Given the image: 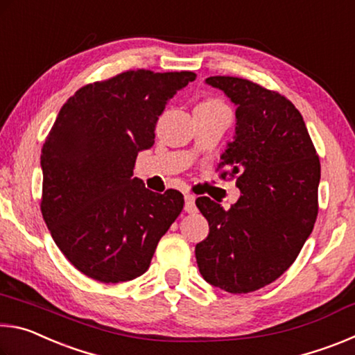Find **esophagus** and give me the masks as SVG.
Listing matches in <instances>:
<instances>
[{
    "instance_id": "esophagus-1",
    "label": "esophagus",
    "mask_w": 355,
    "mask_h": 355,
    "mask_svg": "<svg viewBox=\"0 0 355 355\" xmlns=\"http://www.w3.org/2000/svg\"><path fill=\"white\" fill-rule=\"evenodd\" d=\"M184 211L186 213H196V197L192 194H184Z\"/></svg>"
}]
</instances>
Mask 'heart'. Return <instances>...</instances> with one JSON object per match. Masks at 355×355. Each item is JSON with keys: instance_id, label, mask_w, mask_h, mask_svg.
Instances as JSON below:
<instances>
[{"instance_id": "obj_1", "label": "heart", "mask_w": 355, "mask_h": 355, "mask_svg": "<svg viewBox=\"0 0 355 355\" xmlns=\"http://www.w3.org/2000/svg\"><path fill=\"white\" fill-rule=\"evenodd\" d=\"M203 103H208V105H216V103H219V101H216V100H208V101H203Z\"/></svg>"}]
</instances>
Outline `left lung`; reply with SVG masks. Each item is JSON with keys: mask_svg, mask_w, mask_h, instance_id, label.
<instances>
[{"mask_svg": "<svg viewBox=\"0 0 355 355\" xmlns=\"http://www.w3.org/2000/svg\"><path fill=\"white\" fill-rule=\"evenodd\" d=\"M236 106L233 142L218 169L236 177L241 196L230 209L209 197L197 208L209 225L196 245L209 285L241 294L272 284L291 266L313 230L321 166L300 112L290 100L249 80L209 76Z\"/></svg>", "mask_w": 355, "mask_h": 355, "instance_id": "1", "label": "left lung"}]
</instances>
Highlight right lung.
Returning <instances> with one entry per match:
<instances>
[{"mask_svg":"<svg viewBox=\"0 0 355 355\" xmlns=\"http://www.w3.org/2000/svg\"><path fill=\"white\" fill-rule=\"evenodd\" d=\"M194 80L192 71L128 70L81 87L59 111L42 148L40 209L58 248L87 277H139L182 213V192H152L133 169L155 144L167 101Z\"/></svg>","mask_w":355,"mask_h":355,"instance_id":"right-lung-1","label":"right lung"}]
</instances>
